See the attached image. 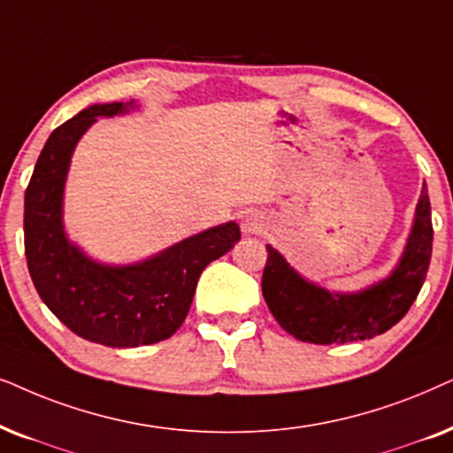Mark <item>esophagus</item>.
I'll return each instance as SVG.
<instances>
[{
    "instance_id": "esophagus-1",
    "label": "esophagus",
    "mask_w": 453,
    "mask_h": 453,
    "mask_svg": "<svg viewBox=\"0 0 453 453\" xmlns=\"http://www.w3.org/2000/svg\"><path fill=\"white\" fill-rule=\"evenodd\" d=\"M242 230H244L246 234H257V232H261V221H258V217H257L255 213H249V215L244 217Z\"/></svg>"
}]
</instances>
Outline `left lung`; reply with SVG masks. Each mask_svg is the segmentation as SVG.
I'll return each instance as SVG.
<instances>
[{
	"mask_svg": "<svg viewBox=\"0 0 453 453\" xmlns=\"http://www.w3.org/2000/svg\"><path fill=\"white\" fill-rule=\"evenodd\" d=\"M433 250L431 203L426 186L416 204L414 226L397 267L357 294H331L306 281L267 244L263 296L275 321L300 342L346 343L371 340L394 327L423 288Z\"/></svg>",
	"mask_w": 453,
	"mask_h": 453,
	"instance_id": "obj_1",
	"label": "left lung"
}]
</instances>
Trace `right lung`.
Segmentation results:
<instances>
[{
	"label": "right lung",
	"mask_w": 453,
	"mask_h": 453,
	"mask_svg": "<svg viewBox=\"0 0 453 453\" xmlns=\"http://www.w3.org/2000/svg\"><path fill=\"white\" fill-rule=\"evenodd\" d=\"M130 107L134 101L90 105L53 130L24 195V252L41 300L76 335L110 348L149 346L176 334L203 269L240 240L236 223H221L147 261L113 267L65 238L64 184L76 142L99 116Z\"/></svg>",
	"instance_id": "obj_1"
}]
</instances>
